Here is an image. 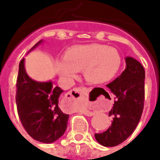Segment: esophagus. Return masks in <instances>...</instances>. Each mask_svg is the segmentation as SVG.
Instances as JSON below:
<instances>
[{
  "instance_id": "obj_1",
  "label": "esophagus",
  "mask_w": 160,
  "mask_h": 160,
  "mask_svg": "<svg viewBox=\"0 0 160 160\" xmlns=\"http://www.w3.org/2000/svg\"><path fill=\"white\" fill-rule=\"evenodd\" d=\"M88 92H89V88H87V87L75 88V89L69 91L65 95V98H63V101H64V103H66V104L69 105L70 109L75 110V109L79 107L80 104L84 100V98L87 96ZM85 114L93 115V113L91 112V111H86Z\"/></svg>"
}]
</instances>
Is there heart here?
Segmentation results:
<instances>
[{"label": "heart", "mask_w": 160, "mask_h": 160, "mask_svg": "<svg viewBox=\"0 0 160 160\" xmlns=\"http://www.w3.org/2000/svg\"><path fill=\"white\" fill-rule=\"evenodd\" d=\"M122 57L116 48L103 44L74 46L56 64L57 72L62 79L70 80L78 70L83 69L85 79L99 84L111 80L120 69Z\"/></svg>", "instance_id": "heart-1"}]
</instances>
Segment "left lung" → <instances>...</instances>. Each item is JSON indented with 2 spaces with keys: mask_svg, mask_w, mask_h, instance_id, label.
<instances>
[{
  "mask_svg": "<svg viewBox=\"0 0 160 160\" xmlns=\"http://www.w3.org/2000/svg\"><path fill=\"white\" fill-rule=\"evenodd\" d=\"M125 60V70L106 85L116 96L109 112L113 121L107 130L95 134L98 142L104 147H116L129 137L141 120L144 108V68L133 57L128 56Z\"/></svg>",
  "mask_w": 160,
  "mask_h": 160,
  "instance_id": "1",
  "label": "left lung"
}]
</instances>
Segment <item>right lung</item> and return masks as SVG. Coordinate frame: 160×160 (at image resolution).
Masks as SVG:
<instances>
[{
  "instance_id": "obj_1",
  "label": "right lung",
  "mask_w": 160,
  "mask_h": 160,
  "mask_svg": "<svg viewBox=\"0 0 160 160\" xmlns=\"http://www.w3.org/2000/svg\"><path fill=\"white\" fill-rule=\"evenodd\" d=\"M37 42L32 49L39 45ZM31 49V50H32ZM25 59L19 62L16 83V104L19 118L30 136L42 143H52L62 136L69 115L59 107V97L63 91L54 87L51 81L32 80L25 69Z\"/></svg>"
}]
</instances>
